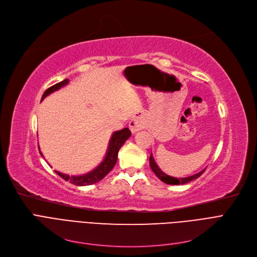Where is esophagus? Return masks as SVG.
<instances>
[{"instance_id":"obj_1","label":"esophagus","mask_w":257,"mask_h":257,"mask_svg":"<svg viewBox=\"0 0 257 257\" xmlns=\"http://www.w3.org/2000/svg\"><path fill=\"white\" fill-rule=\"evenodd\" d=\"M145 126H146V121L143 114H138L136 116H133L129 121V127L132 133H136L139 130L144 129Z\"/></svg>"}]
</instances>
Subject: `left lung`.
Masks as SVG:
<instances>
[{
    "mask_svg": "<svg viewBox=\"0 0 257 257\" xmlns=\"http://www.w3.org/2000/svg\"><path fill=\"white\" fill-rule=\"evenodd\" d=\"M150 167H151L152 171L154 172V174L156 175V176H157L161 181L167 183V184H176V185L184 184V183H187V182H190V181H193V180L199 178V177L201 176V175L205 172V170H203V171L199 172L198 174L193 175V176H190V177H186V178H180V179L174 178V177L168 176V175H166L164 172L160 171V169L158 168V166H157L156 163H155V160H154L152 154L150 155Z\"/></svg>",
    "mask_w": 257,
    "mask_h": 257,
    "instance_id": "8db88e82",
    "label": "left lung"
}]
</instances>
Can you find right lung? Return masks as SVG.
Instances as JSON below:
<instances>
[{
    "instance_id": "1",
    "label": "right lung",
    "mask_w": 257,
    "mask_h": 257,
    "mask_svg": "<svg viewBox=\"0 0 257 257\" xmlns=\"http://www.w3.org/2000/svg\"><path fill=\"white\" fill-rule=\"evenodd\" d=\"M67 82H69V79H64L63 81H61V82H58L56 84L52 85L51 87H49L44 92L42 100L44 98H46L51 92L55 91V90L59 89L60 87L64 86ZM130 136H131V131L128 128H124L119 131L114 132L111 137L109 147H108V151H107L105 159L103 160V163L97 169H94L92 172H90L86 175H83V176H69V175H64L57 171H55V172L57 175H59L62 179H64L65 181H70V183H73L75 185L83 186V185H89V184L97 183L98 181L102 180L106 176V175L113 169L116 160H117V153L120 149V147L124 145V143L130 138ZM39 153L42 154V152L40 151H39Z\"/></svg>"
}]
</instances>
